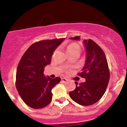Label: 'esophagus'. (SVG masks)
Returning <instances> with one entry per match:
<instances>
[{
	"label": "esophagus",
	"mask_w": 127,
	"mask_h": 127,
	"mask_svg": "<svg viewBox=\"0 0 127 127\" xmlns=\"http://www.w3.org/2000/svg\"><path fill=\"white\" fill-rule=\"evenodd\" d=\"M62 81L63 82L65 83V82H66L67 81V79L65 78H62Z\"/></svg>",
	"instance_id": "34e87169"
}]
</instances>
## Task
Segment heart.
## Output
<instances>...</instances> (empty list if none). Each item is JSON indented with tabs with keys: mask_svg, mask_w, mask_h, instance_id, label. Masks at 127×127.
<instances>
[{
	"mask_svg": "<svg viewBox=\"0 0 127 127\" xmlns=\"http://www.w3.org/2000/svg\"><path fill=\"white\" fill-rule=\"evenodd\" d=\"M76 47H79L76 44H71V45H69L68 46H67V52H68L70 51H71L73 50L74 48H75Z\"/></svg>",
	"mask_w": 127,
	"mask_h": 127,
	"instance_id": "b5f03b06",
	"label": "heart"
}]
</instances>
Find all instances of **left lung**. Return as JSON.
<instances>
[{"label":"left lung","mask_w":127,"mask_h":127,"mask_svg":"<svg viewBox=\"0 0 127 127\" xmlns=\"http://www.w3.org/2000/svg\"><path fill=\"white\" fill-rule=\"evenodd\" d=\"M80 40V36L70 37ZM86 50V60L82 72L78 75L85 79L79 84L75 82L76 88L69 93L71 98L82 106L97 103L104 95L110 79L108 64L102 49L91 39L83 41Z\"/></svg>","instance_id":"1"}]
</instances>
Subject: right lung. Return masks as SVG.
Returning <instances> with one entry per match:
<instances>
[{"mask_svg": "<svg viewBox=\"0 0 127 127\" xmlns=\"http://www.w3.org/2000/svg\"><path fill=\"white\" fill-rule=\"evenodd\" d=\"M64 38L35 42L27 49L19 62L16 73V88L23 101L33 109H41L52 100L51 90L61 78L46 77V65L50 64L55 49Z\"/></svg>", "mask_w": 127, "mask_h": 127, "instance_id": "add662e5", "label": "right lung"}]
</instances>
